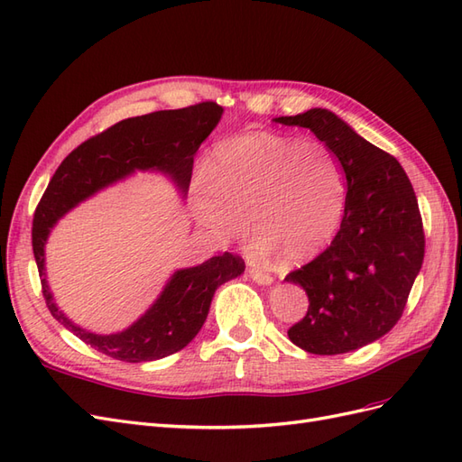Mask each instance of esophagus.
<instances>
[{
    "mask_svg": "<svg viewBox=\"0 0 462 462\" xmlns=\"http://www.w3.org/2000/svg\"><path fill=\"white\" fill-rule=\"evenodd\" d=\"M248 275L253 277V282L258 283V285H272V283H273V277H272L270 273H265V272L258 270V268H250V270H248Z\"/></svg>",
    "mask_w": 462,
    "mask_h": 462,
    "instance_id": "34e87169",
    "label": "esophagus"
}]
</instances>
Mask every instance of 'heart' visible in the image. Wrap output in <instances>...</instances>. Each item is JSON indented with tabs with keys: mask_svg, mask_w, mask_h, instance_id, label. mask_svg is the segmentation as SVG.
Returning a JSON list of instances; mask_svg holds the SVG:
<instances>
[{
	"mask_svg": "<svg viewBox=\"0 0 462 462\" xmlns=\"http://www.w3.org/2000/svg\"><path fill=\"white\" fill-rule=\"evenodd\" d=\"M194 219L219 243L241 241L248 219L262 256L314 258L328 246L345 208V173L319 141L253 131L217 143L208 173L194 179Z\"/></svg>",
	"mask_w": 462,
	"mask_h": 462,
	"instance_id": "b5f03b06",
	"label": "heart"
}]
</instances>
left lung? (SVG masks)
I'll return each instance as SVG.
<instances>
[{
  "label": "left lung",
  "mask_w": 462,
  "mask_h": 462,
  "mask_svg": "<svg viewBox=\"0 0 462 462\" xmlns=\"http://www.w3.org/2000/svg\"><path fill=\"white\" fill-rule=\"evenodd\" d=\"M273 121L310 129L339 158L346 187L341 227L329 248L285 277L310 300L289 339L312 355L356 351L397 324L420 273L424 229L414 189L393 156L329 109Z\"/></svg>",
  "instance_id": "8db88e82"
}]
</instances>
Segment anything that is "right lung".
<instances>
[{"label": "right lung", "mask_w": 462, "mask_h": 462, "mask_svg": "<svg viewBox=\"0 0 462 462\" xmlns=\"http://www.w3.org/2000/svg\"><path fill=\"white\" fill-rule=\"evenodd\" d=\"M221 114L223 107L217 104L202 102L123 119L75 148L51 177L32 221V250L42 292L51 316L96 351L123 362L160 360L180 351L204 326L216 289L239 277L245 262L226 253L194 268L177 270L156 302L127 329L100 335L73 324L53 300L46 282L44 250L51 229L69 209L136 171L163 173L185 199L194 156L217 127Z\"/></svg>", "instance_id": "right-lung-1"}]
</instances>
